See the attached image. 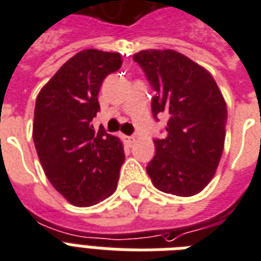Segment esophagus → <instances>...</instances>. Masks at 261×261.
Listing matches in <instances>:
<instances>
[{
  "mask_svg": "<svg viewBox=\"0 0 261 261\" xmlns=\"http://www.w3.org/2000/svg\"><path fill=\"white\" fill-rule=\"evenodd\" d=\"M125 139H126V143L128 144H132L135 141V136H125Z\"/></svg>",
  "mask_w": 261,
  "mask_h": 261,
  "instance_id": "1",
  "label": "esophagus"
}]
</instances>
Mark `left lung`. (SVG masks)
<instances>
[{
    "label": "left lung",
    "instance_id": "obj_1",
    "mask_svg": "<svg viewBox=\"0 0 261 261\" xmlns=\"http://www.w3.org/2000/svg\"><path fill=\"white\" fill-rule=\"evenodd\" d=\"M156 95L152 113H166V139L153 140L147 166L153 186L178 197L201 193L216 174L225 143L226 102L206 68L172 49L133 55Z\"/></svg>",
    "mask_w": 261,
    "mask_h": 261
}]
</instances>
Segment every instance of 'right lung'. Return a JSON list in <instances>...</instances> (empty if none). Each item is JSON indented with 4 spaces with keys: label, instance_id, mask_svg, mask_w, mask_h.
I'll return each mask as SVG.
<instances>
[{
    "label": "right lung",
    "instance_id": "right-lung-1",
    "mask_svg": "<svg viewBox=\"0 0 261 261\" xmlns=\"http://www.w3.org/2000/svg\"><path fill=\"white\" fill-rule=\"evenodd\" d=\"M122 64L121 54L83 49L56 71L36 98L33 143L45 176L70 203L91 206L117 189L125 160L120 139L95 130L102 81Z\"/></svg>",
    "mask_w": 261,
    "mask_h": 261
}]
</instances>
